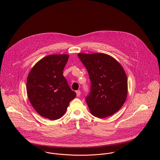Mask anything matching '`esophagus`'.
I'll list each match as a JSON object with an SVG mask.
<instances>
[{
  "label": "esophagus",
  "instance_id": "34e87169",
  "mask_svg": "<svg viewBox=\"0 0 160 160\" xmlns=\"http://www.w3.org/2000/svg\"><path fill=\"white\" fill-rule=\"evenodd\" d=\"M76 95H77V97H79L81 95V91H76Z\"/></svg>",
  "mask_w": 160,
  "mask_h": 160
}]
</instances>
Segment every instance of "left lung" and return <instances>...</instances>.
<instances>
[{
    "mask_svg": "<svg viewBox=\"0 0 160 160\" xmlns=\"http://www.w3.org/2000/svg\"><path fill=\"white\" fill-rule=\"evenodd\" d=\"M91 82L86 98L92 114L99 118L110 116L124 103L128 93L127 76L122 66L105 53H79Z\"/></svg>",
    "mask_w": 160,
    "mask_h": 160,
    "instance_id": "left-lung-1",
    "label": "left lung"
}]
</instances>
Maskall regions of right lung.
I'll use <instances>...</instances> for the list:
<instances>
[{
	"mask_svg": "<svg viewBox=\"0 0 160 160\" xmlns=\"http://www.w3.org/2000/svg\"><path fill=\"white\" fill-rule=\"evenodd\" d=\"M68 58L67 54L44 57L27 78V94L32 106L38 114L50 120L62 117L76 96L63 75Z\"/></svg>",
	"mask_w": 160,
	"mask_h": 160,
	"instance_id": "right-lung-1",
	"label": "right lung"
}]
</instances>
